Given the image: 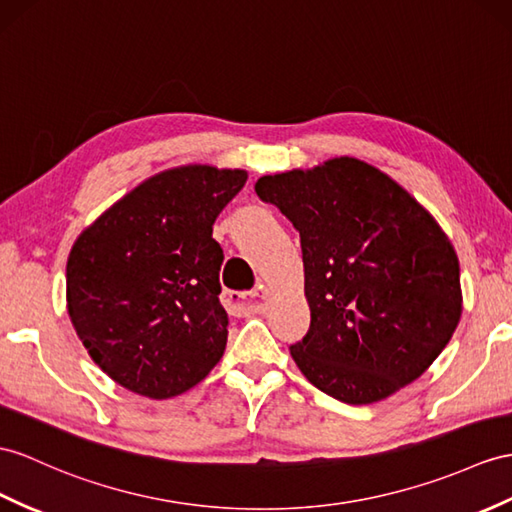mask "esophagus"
Instances as JSON below:
<instances>
[{
	"label": "esophagus",
	"mask_w": 512,
	"mask_h": 512,
	"mask_svg": "<svg viewBox=\"0 0 512 512\" xmlns=\"http://www.w3.org/2000/svg\"><path fill=\"white\" fill-rule=\"evenodd\" d=\"M267 289L263 284L258 286V289L249 291V293H239V291H228L226 293V302L228 306L234 310V313L239 315H252V313H263L265 304L263 299L267 297Z\"/></svg>",
	"instance_id": "1"
}]
</instances>
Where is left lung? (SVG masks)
Wrapping results in <instances>:
<instances>
[{"instance_id": "1", "label": "left lung", "mask_w": 512, "mask_h": 512, "mask_svg": "<svg viewBox=\"0 0 512 512\" xmlns=\"http://www.w3.org/2000/svg\"><path fill=\"white\" fill-rule=\"evenodd\" d=\"M254 189L302 239L310 330L291 356L306 380L354 406L415 382L463 315L458 256L436 219L354 156L263 176Z\"/></svg>"}]
</instances>
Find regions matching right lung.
<instances>
[{
  "label": "right lung",
  "instance_id": "obj_1",
  "mask_svg": "<svg viewBox=\"0 0 512 512\" xmlns=\"http://www.w3.org/2000/svg\"><path fill=\"white\" fill-rule=\"evenodd\" d=\"M245 169L184 162L106 208L67 258V313L108 378L149 400L202 382L226 352L213 223Z\"/></svg>",
  "mask_w": 512,
  "mask_h": 512
}]
</instances>
